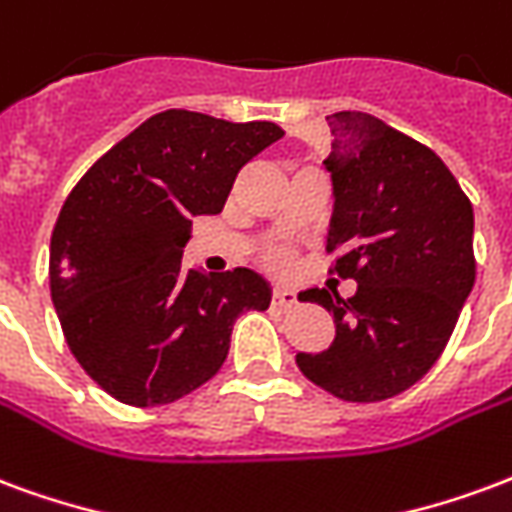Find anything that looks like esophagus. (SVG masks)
I'll use <instances>...</instances> for the list:
<instances>
[{
    "mask_svg": "<svg viewBox=\"0 0 512 512\" xmlns=\"http://www.w3.org/2000/svg\"><path fill=\"white\" fill-rule=\"evenodd\" d=\"M272 305H278V308H292V305H297V294H294L292 289L275 286V289H272Z\"/></svg>",
    "mask_w": 512,
    "mask_h": 512,
    "instance_id": "1",
    "label": "esophagus"
}]
</instances>
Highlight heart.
<instances>
[{"instance_id": "1", "label": "heart", "mask_w": 512, "mask_h": 512, "mask_svg": "<svg viewBox=\"0 0 512 512\" xmlns=\"http://www.w3.org/2000/svg\"><path fill=\"white\" fill-rule=\"evenodd\" d=\"M272 261H275V264L281 267V264H283V261H286V259H283V256H275V259H272Z\"/></svg>"}]
</instances>
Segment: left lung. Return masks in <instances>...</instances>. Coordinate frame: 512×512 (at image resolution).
<instances>
[{
  "label": "left lung",
  "instance_id": "1",
  "mask_svg": "<svg viewBox=\"0 0 512 512\" xmlns=\"http://www.w3.org/2000/svg\"><path fill=\"white\" fill-rule=\"evenodd\" d=\"M327 125V251L357 292H300L333 313L335 338L297 365L335 398L374 404L420 382L445 352L475 286V212L434 149L363 111L330 114Z\"/></svg>",
  "mask_w": 512,
  "mask_h": 512
}]
</instances>
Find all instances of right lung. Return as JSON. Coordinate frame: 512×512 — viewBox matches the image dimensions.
I'll return each mask as SVG.
<instances>
[{"mask_svg": "<svg viewBox=\"0 0 512 512\" xmlns=\"http://www.w3.org/2000/svg\"><path fill=\"white\" fill-rule=\"evenodd\" d=\"M283 136L169 108L111 147L70 190L48 281L67 346L111 398L171 404L218 374L231 327L270 305L259 272L182 270L199 215H218L240 169Z\"/></svg>", "mask_w": 512, "mask_h": 512, "instance_id": "1", "label": "right lung"}]
</instances>
